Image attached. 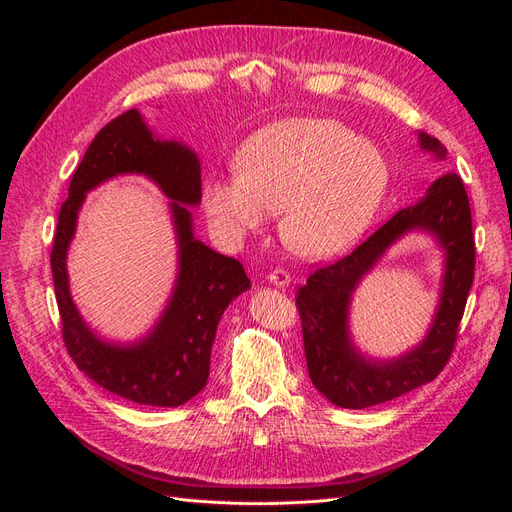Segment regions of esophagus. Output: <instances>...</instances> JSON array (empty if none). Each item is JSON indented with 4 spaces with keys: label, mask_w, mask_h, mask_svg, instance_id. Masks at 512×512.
<instances>
[{
    "label": "esophagus",
    "mask_w": 512,
    "mask_h": 512,
    "mask_svg": "<svg viewBox=\"0 0 512 512\" xmlns=\"http://www.w3.org/2000/svg\"><path fill=\"white\" fill-rule=\"evenodd\" d=\"M267 280L277 288H286L290 284V273L286 269H275L267 275Z\"/></svg>",
    "instance_id": "esophagus-1"
}]
</instances>
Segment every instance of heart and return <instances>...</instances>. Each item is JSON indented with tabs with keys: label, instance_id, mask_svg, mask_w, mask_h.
Returning a JSON list of instances; mask_svg holds the SVG:
<instances>
[{
	"label": "heart",
	"instance_id": "obj_1",
	"mask_svg": "<svg viewBox=\"0 0 512 512\" xmlns=\"http://www.w3.org/2000/svg\"><path fill=\"white\" fill-rule=\"evenodd\" d=\"M239 173L205 183V211L230 239L282 211L280 235L294 254L344 252L376 218L389 192L384 153L335 119L277 121L247 138Z\"/></svg>",
	"mask_w": 512,
	"mask_h": 512
}]
</instances>
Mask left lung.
I'll return each mask as SVG.
<instances>
[{"label": "left lung", "instance_id": "obj_1", "mask_svg": "<svg viewBox=\"0 0 512 512\" xmlns=\"http://www.w3.org/2000/svg\"><path fill=\"white\" fill-rule=\"evenodd\" d=\"M421 149L436 160L446 147L418 132ZM410 229H425L445 250V277L437 316L424 342L391 362L367 360L347 333L353 288L381 254ZM476 247L468 192L457 173L433 181L416 205L397 211L389 222L331 265L316 269L297 290L307 371L316 389L339 408L363 410L384 404L438 378L457 342V329L474 282Z\"/></svg>", "mask_w": 512, "mask_h": 512}]
</instances>
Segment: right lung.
Here are the masks:
<instances>
[{
    "mask_svg": "<svg viewBox=\"0 0 512 512\" xmlns=\"http://www.w3.org/2000/svg\"><path fill=\"white\" fill-rule=\"evenodd\" d=\"M145 174L174 200L180 273L174 297L154 331L134 345H108L91 332L69 294L65 256L84 194L117 174ZM200 203L198 156L179 141H160L132 108L108 121L74 170L59 209L51 252L55 299L68 354L87 378L134 404L177 408L205 389L218 322L232 299L250 288L237 258L213 252L192 232Z\"/></svg>",
    "mask_w": 512,
    "mask_h": 512,
    "instance_id": "obj_1",
    "label": "right lung"
}]
</instances>
